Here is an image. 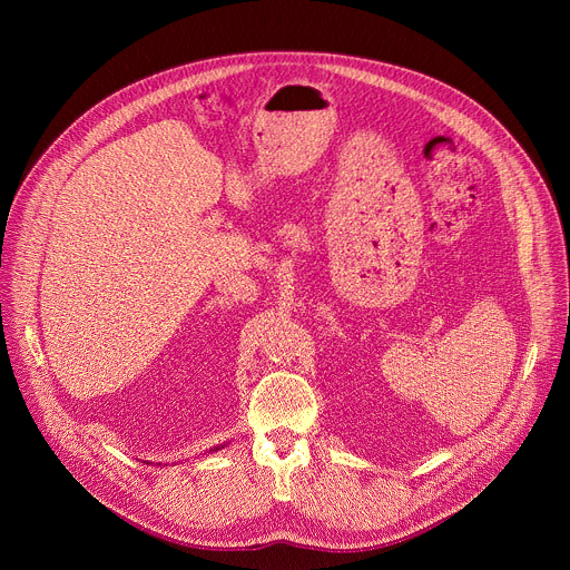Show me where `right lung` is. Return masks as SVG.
Segmentation results:
<instances>
[{"label":"right lung","instance_id":"obj_1","mask_svg":"<svg viewBox=\"0 0 570 570\" xmlns=\"http://www.w3.org/2000/svg\"><path fill=\"white\" fill-rule=\"evenodd\" d=\"M227 444H229V442H227ZM227 444H218V446H212V449H209V451H205V453H216V451H220V449H225V446H227ZM205 453H203V455H205ZM146 464H148V462H146Z\"/></svg>","mask_w":570,"mask_h":570}]
</instances>
